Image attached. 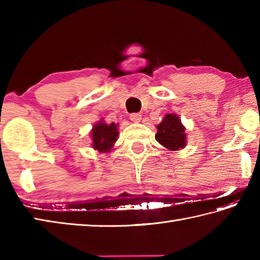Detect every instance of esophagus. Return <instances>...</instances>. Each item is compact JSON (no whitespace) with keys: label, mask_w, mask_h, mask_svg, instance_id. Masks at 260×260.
<instances>
[{"label":"esophagus","mask_w":260,"mask_h":260,"mask_svg":"<svg viewBox=\"0 0 260 260\" xmlns=\"http://www.w3.org/2000/svg\"><path fill=\"white\" fill-rule=\"evenodd\" d=\"M142 119V115L139 113H134L131 115V120L133 121V123H140Z\"/></svg>","instance_id":"obj_1"}]
</instances>
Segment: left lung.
Wrapping results in <instances>:
<instances>
[{
	"label": "left lung",
	"mask_w": 260,
	"mask_h": 260,
	"mask_svg": "<svg viewBox=\"0 0 260 260\" xmlns=\"http://www.w3.org/2000/svg\"><path fill=\"white\" fill-rule=\"evenodd\" d=\"M155 140L169 151H179L186 146L185 127L176 114H167L157 126Z\"/></svg>",
	"instance_id": "obj_1"
}]
</instances>
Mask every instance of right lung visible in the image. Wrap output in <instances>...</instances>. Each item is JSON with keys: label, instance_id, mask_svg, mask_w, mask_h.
<instances>
[{"label": "right lung", "instance_id": "1", "mask_svg": "<svg viewBox=\"0 0 260 260\" xmlns=\"http://www.w3.org/2000/svg\"><path fill=\"white\" fill-rule=\"evenodd\" d=\"M91 147L98 153H109L118 139V124L99 120L90 131Z\"/></svg>", "mask_w": 260, "mask_h": 260}]
</instances>
